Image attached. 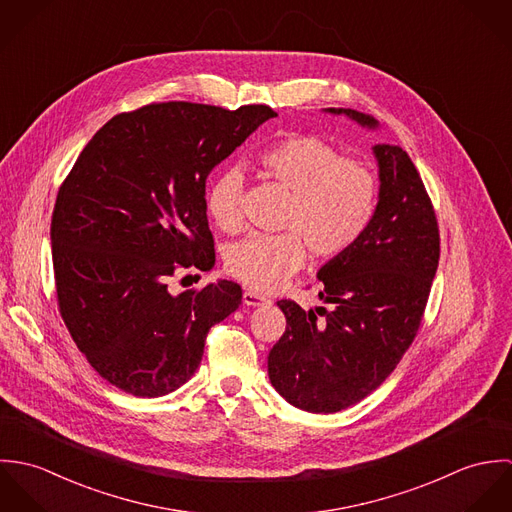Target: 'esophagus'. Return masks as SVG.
<instances>
[{
  "label": "esophagus",
  "mask_w": 512,
  "mask_h": 512,
  "mask_svg": "<svg viewBox=\"0 0 512 512\" xmlns=\"http://www.w3.org/2000/svg\"><path fill=\"white\" fill-rule=\"evenodd\" d=\"M242 301L246 303V305H250V307H258V305H262V303H266L268 299L264 297V295H260V293L256 292H244L242 293Z\"/></svg>",
  "instance_id": "obj_1"
}]
</instances>
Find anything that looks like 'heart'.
<instances>
[{
    "label": "heart",
    "mask_w": 512,
    "mask_h": 512,
    "mask_svg": "<svg viewBox=\"0 0 512 512\" xmlns=\"http://www.w3.org/2000/svg\"><path fill=\"white\" fill-rule=\"evenodd\" d=\"M266 177L292 199L282 234H250L226 252V270L244 286L270 292L295 274L307 258L305 244L321 260L339 258L365 234L376 207L378 185L363 161L311 134H292L258 155ZM207 207L222 232L244 228V173L224 167L207 193Z\"/></svg>",
    "instance_id": "heart-1"
}]
</instances>
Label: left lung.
I'll list each match as a JSON object with an SVG mask.
<instances>
[{
	"label": "left lung",
	"mask_w": 512,
	"mask_h": 512,
	"mask_svg": "<svg viewBox=\"0 0 512 512\" xmlns=\"http://www.w3.org/2000/svg\"><path fill=\"white\" fill-rule=\"evenodd\" d=\"M327 112L376 128L351 108ZM372 153L380 179L372 220L349 252L317 272L329 309L278 301L286 333L268 355V374L305 412L345 410L390 376L420 329L438 270V220L418 169L402 147L376 144Z\"/></svg>",
	"instance_id": "8db88e82"
}]
</instances>
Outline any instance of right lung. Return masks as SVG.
Wrapping results in <instances>:
<instances>
[{"label":"right lung","mask_w":512,"mask_h":512,"mask_svg":"<svg viewBox=\"0 0 512 512\" xmlns=\"http://www.w3.org/2000/svg\"><path fill=\"white\" fill-rule=\"evenodd\" d=\"M276 116L264 104H147L114 116L78 155L51 220L57 299L76 347L116 388L177 390L209 329L238 309L234 282L173 295L167 280L215 266L207 177Z\"/></svg>","instance_id":"obj_1"}]
</instances>
